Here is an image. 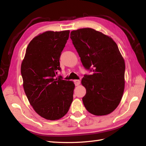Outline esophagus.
Wrapping results in <instances>:
<instances>
[{"instance_id": "esophagus-1", "label": "esophagus", "mask_w": 146, "mask_h": 146, "mask_svg": "<svg viewBox=\"0 0 146 146\" xmlns=\"http://www.w3.org/2000/svg\"><path fill=\"white\" fill-rule=\"evenodd\" d=\"M74 82L75 85L77 86L80 83V80H74Z\"/></svg>"}]
</instances>
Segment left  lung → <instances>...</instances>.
<instances>
[{"label": "left lung", "instance_id": "left-lung-1", "mask_svg": "<svg viewBox=\"0 0 146 146\" xmlns=\"http://www.w3.org/2000/svg\"><path fill=\"white\" fill-rule=\"evenodd\" d=\"M70 38L83 67L92 72L82 80L86 109L96 116L111 113L120 103L125 85V62L116 43L90 28L72 31Z\"/></svg>", "mask_w": 146, "mask_h": 146}]
</instances>
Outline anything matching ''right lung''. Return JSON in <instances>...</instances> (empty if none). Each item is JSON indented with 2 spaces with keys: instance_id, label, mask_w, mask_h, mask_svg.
Wrapping results in <instances>:
<instances>
[{
  "instance_id": "add662e5",
  "label": "right lung",
  "mask_w": 146,
  "mask_h": 146,
  "mask_svg": "<svg viewBox=\"0 0 146 146\" xmlns=\"http://www.w3.org/2000/svg\"><path fill=\"white\" fill-rule=\"evenodd\" d=\"M69 30L48 31L34 38L26 50L21 64L25 93L39 116L57 120L68 113L73 100L72 82L56 77L61 71L60 58Z\"/></svg>"
}]
</instances>
